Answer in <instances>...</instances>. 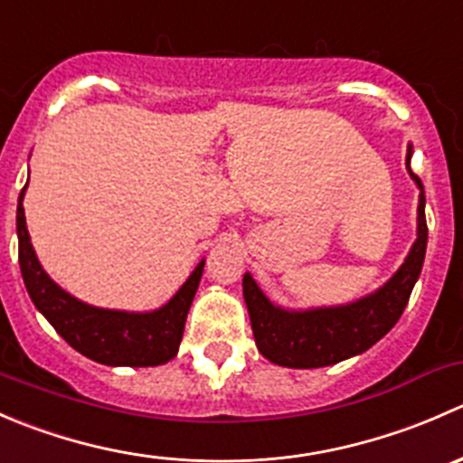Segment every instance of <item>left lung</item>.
I'll use <instances>...</instances> for the list:
<instances>
[{"instance_id": "1", "label": "left lung", "mask_w": 463, "mask_h": 463, "mask_svg": "<svg viewBox=\"0 0 463 463\" xmlns=\"http://www.w3.org/2000/svg\"><path fill=\"white\" fill-rule=\"evenodd\" d=\"M410 149L405 156L410 176L421 188L419 194L417 241L394 278L372 296L345 307L311 311H284L269 302L255 279L244 275V300L249 307L255 343L261 356L293 370H311L363 354L378 343L403 314L414 282L421 275L428 244L426 194L423 184L410 167Z\"/></svg>"}]
</instances>
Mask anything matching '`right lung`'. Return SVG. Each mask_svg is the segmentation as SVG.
<instances>
[{"instance_id":"obj_1","label":"right lung","mask_w":463,"mask_h":463,"mask_svg":"<svg viewBox=\"0 0 463 463\" xmlns=\"http://www.w3.org/2000/svg\"><path fill=\"white\" fill-rule=\"evenodd\" d=\"M22 199L24 190L17 202L22 278L33 305L53 325V329L76 352L102 365L154 367L172 361L179 352L185 318L203 273V261L193 270L176 296L158 311L125 314V311L96 309L69 296L44 273L31 246Z\"/></svg>"}]
</instances>
